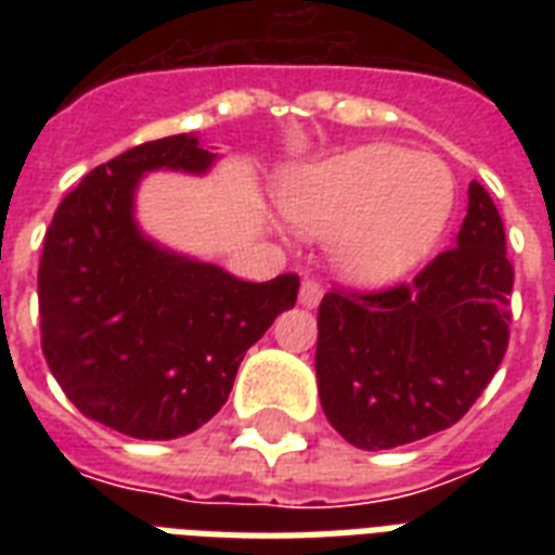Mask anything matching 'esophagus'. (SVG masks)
<instances>
[{
    "mask_svg": "<svg viewBox=\"0 0 555 555\" xmlns=\"http://www.w3.org/2000/svg\"><path fill=\"white\" fill-rule=\"evenodd\" d=\"M322 299V282L320 279H305L302 287H299V302L305 308H317Z\"/></svg>",
    "mask_w": 555,
    "mask_h": 555,
    "instance_id": "34e87169",
    "label": "esophagus"
}]
</instances>
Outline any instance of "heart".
<instances>
[{"label":"heart","mask_w":555,"mask_h":555,"mask_svg":"<svg viewBox=\"0 0 555 555\" xmlns=\"http://www.w3.org/2000/svg\"><path fill=\"white\" fill-rule=\"evenodd\" d=\"M457 184L443 158L371 143L287 178L282 207L308 235H334L339 270L383 282L414 268L440 242Z\"/></svg>","instance_id":"obj_1"}]
</instances>
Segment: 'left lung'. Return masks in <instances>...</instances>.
I'll list each match as a JSON object with an SVG mask.
<instances>
[{
  "mask_svg": "<svg viewBox=\"0 0 555 555\" xmlns=\"http://www.w3.org/2000/svg\"><path fill=\"white\" fill-rule=\"evenodd\" d=\"M513 279L499 207L473 181L457 244L412 282L331 287L317 313V379L331 426L377 452L461 421L507 354Z\"/></svg>",
  "mask_w": 555,
  "mask_h": 555,
  "instance_id": "left-lung-1",
  "label": "left lung"
}]
</instances>
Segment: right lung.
Masks as SVG:
<instances>
[{
	"label": "right lung",
	"mask_w": 555,
	"mask_h": 555,
	"mask_svg": "<svg viewBox=\"0 0 555 555\" xmlns=\"http://www.w3.org/2000/svg\"><path fill=\"white\" fill-rule=\"evenodd\" d=\"M192 134L100 164L60 201L39 259L42 354L89 421L129 438L190 435L227 403L244 351L294 308L299 276L242 282L146 242L132 218L150 169L204 172Z\"/></svg>",
	"instance_id": "1"
}]
</instances>
